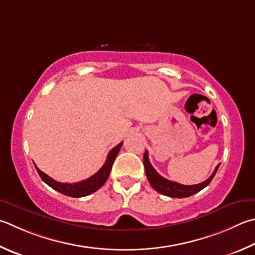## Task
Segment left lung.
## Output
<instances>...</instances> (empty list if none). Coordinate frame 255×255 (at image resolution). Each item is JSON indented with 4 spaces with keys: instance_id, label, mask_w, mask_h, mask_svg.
Masks as SVG:
<instances>
[{
    "instance_id": "left-lung-1",
    "label": "left lung",
    "mask_w": 255,
    "mask_h": 255,
    "mask_svg": "<svg viewBox=\"0 0 255 255\" xmlns=\"http://www.w3.org/2000/svg\"><path fill=\"white\" fill-rule=\"evenodd\" d=\"M143 166H145V173H146L148 182L150 183V185L155 191L168 197L184 198V197L192 196L194 194L202 191L203 188H205L207 185L212 182V179L215 176L220 165L216 166L214 172H213V174L206 180L196 185H182L179 183L172 182V180L164 178L163 176H160L158 173H157L154 169V167L151 166L149 158H148L147 150L145 151V154H143Z\"/></svg>"
}]
</instances>
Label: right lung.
Masks as SVG:
<instances>
[{"instance_id":"add662e5","label":"right lung","mask_w":255,"mask_h":255,"mask_svg":"<svg viewBox=\"0 0 255 255\" xmlns=\"http://www.w3.org/2000/svg\"><path fill=\"white\" fill-rule=\"evenodd\" d=\"M122 146H123V142H120L117 146L114 147L113 149L109 151L107 159H106V163L104 164L103 167H101L95 175H92L91 177L82 180V182L72 183V184L60 183V182H57V180H54L53 178H51L47 174L41 172L35 165L34 166L36 170H38L40 177L42 178L43 182L45 184H48L50 187H52L53 189H55V191L63 194V195L71 196V197H83L95 193L97 189H99L106 183V180H107L109 177V174H110V170H112L114 161L116 159V157H117Z\"/></svg>"}]
</instances>
